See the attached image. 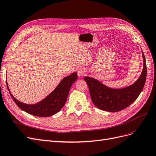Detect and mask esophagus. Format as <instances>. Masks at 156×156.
<instances>
[{
	"label": "esophagus",
	"mask_w": 156,
	"mask_h": 156,
	"mask_svg": "<svg viewBox=\"0 0 156 156\" xmlns=\"http://www.w3.org/2000/svg\"><path fill=\"white\" fill-rule=\"evenodd\" d=\"M77 73L79 77H81L85 74V70L83 69V68H79L77 70Z\"/></svg>",
	"instance_id": "34e87169"
}]
</instances>
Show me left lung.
Listing matches in <instances>:
<instances>
[{
  "label": "left lung",
  "instance_id": "8db88e82",
  "mask_svg": "<svg viewBox=\"0 0 156 156\" xmlns=\"http://www.w3.org/2000/svg\"><path fill=\"white\" fill-rule=\"evenodd\" d=\"M143 69L140 77L134 84L120 89L107 87L98 80L84 77L93 103L100 109L118 112L124 109L133 103L144 88L146 79V62L144 53Z\"/></svg>",
  "mask_w": 156,
  "mask_h": 156
}]
</instances>
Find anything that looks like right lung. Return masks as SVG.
<instances>
[{
  "label": "right lung",
  "instance_id": "add662e5",
  "mask_svg": "<svg viewBox=\"0 0 156 156\" xmlns=\"http://www.w3.org/2000/svg\"><path fill=\"white\" fill-rule=\"evenodd\" d=\"M77 79L76 73H73L69 76L64 77L53 92L43 100L34 105L26 104L17 100L10 92L7 81L6 85L13 100L21 109L36 116L49 117L55 115L64 106L71 87Z\"/></svg>",
  "mask_w": 156,
  "mask_h": 156
}]
</instances>
